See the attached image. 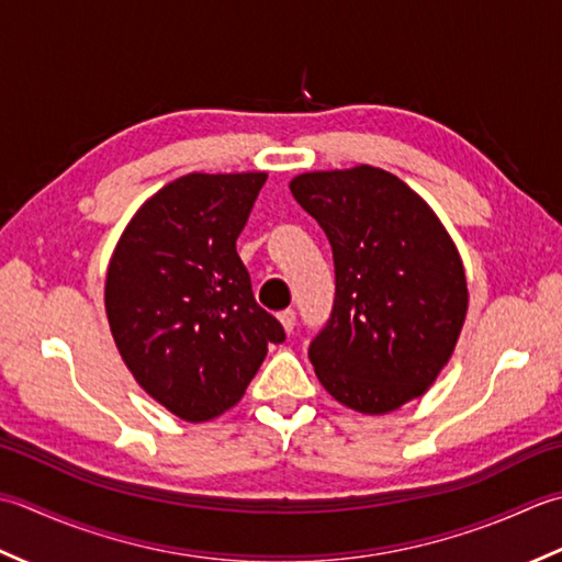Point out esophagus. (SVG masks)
I'll return each mask as SVG.
<instances>
[{
    "instance_id": "1",
    "label": "esophagus",
    "mask_w": 562,
    "mask_h": 562,
    "mask_svg": "<svg viewBox=\"0 0 562 562\" xmlns=\"http://www.w3.org/2000/svg\"><path fill=\"white\" fill-rule=\"evenodd\" d=\"M279 319H281V325H283V329L285 331H293V327H295V311H283V313H279Z\"/></svg>"
}]
</instances>
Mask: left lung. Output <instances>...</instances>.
<instances>
[{
    "mask_svg": "<svg viewBox=\"0 0 562 562\" xmlns=\"http://www.w3.org/2000/svg\"><path fill=\"white\" fill-rule=\"evenodd\" d=\"M291 193L335 257V305L307 351L319 383L363 415L425 395L468 313L463 261L437 213L369 165L297 175Z\"/></svg>",
    "mask_w": 562,
    "mask_h": 562,
    "instance_id": "1",
    "label": "left lung"
}]
</instances>
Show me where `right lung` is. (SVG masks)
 <instances>
[{"mask_svg": "<svg viewBox=\"0 0 562 562\" xmlns=\"http://www.w3.org/2000/svg\"><path fill=\"white\" fill-rule=\"evenodd\" d=\"M265 171L179 177L125 227L106 271V317L143 391L187 422L243 400L285 331L259 307L237 255Z\"/></svg>", "mask_w": 562, "mask_h": 562, "instance_id": "obj_1", "label": "right lung"}]
</instances>
